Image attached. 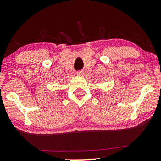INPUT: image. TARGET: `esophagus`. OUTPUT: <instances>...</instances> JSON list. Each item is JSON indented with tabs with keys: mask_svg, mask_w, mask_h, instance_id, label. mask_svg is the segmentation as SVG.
<instances>
[{
	"mask_svg": "<svg viewBox=\"0 0 161 161\" xmlns=\"http://www.w3.org/2000/svg\"><path fill=\"white\" fill-rule=\"evenodd\" d=\"M77 75H79V76H82L83 75H84V72L83 71H78L76 73Z\"/></svg>",
	"mask_w": 161,
	"mask_h": 161,
	"instance_id": "1",
	"label": "esophagus"
}]
</instances>
